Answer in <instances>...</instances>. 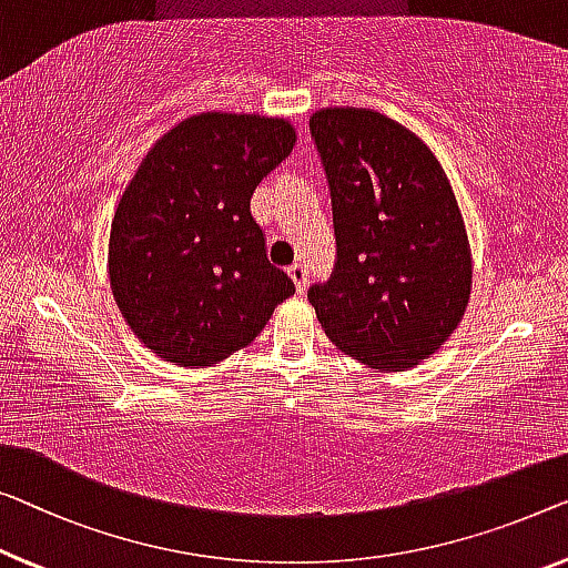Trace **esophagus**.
<instances>
[{
    "label": "esophagus",
    "instance_id": "esophagus-1",
    "mask_svg": "<svg viewBox=\"0 0 568 568\" xmlns=\"http://www.w3.org/2000/svg\"><path fill=\"white\" fill-rule=\"evenodd\" d=\"M287 275H291V281L295 283V291H298V293L306 291L308 270H306V265H303V262H295V265L287 267Z\"/></svg>",
    "mask_w": 568,
    "mask_h": 568
}]
</instances>
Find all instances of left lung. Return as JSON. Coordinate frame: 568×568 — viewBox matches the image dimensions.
Masks as SVG:
<instances>
[{"mask_svg":"<svg viewBox=\"0 0 568 568\" xmlns=\"http://www.w3.org/2000/svg\"><path fill=\"white\" fill-rule=\"evenodd\" d=\"M332 189L336 270L308 291L318 324L379 372L420 365L462 324L471 247L436 152L390 116L357 106L311 114Z\"/></svg>","mask_w":568,"mask_h":568,"instance_id":"1","label":"left lung"}]
</instances>
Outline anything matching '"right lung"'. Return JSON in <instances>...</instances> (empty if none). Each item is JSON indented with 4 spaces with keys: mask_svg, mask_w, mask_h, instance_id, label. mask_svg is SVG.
Here are the masks:
<instances>
[{
    "mask_svg": "<svg viewBox=\"0 0 568 568\" xmlns=\"http://www.w3.org/2000/svg\"><path fill=\"white\" fill-rule=\"evenodd\" d=\"M295 142L283 116L201 112L140 160L116 201L106 273L126 326L160 359L219 365L295 293L250 214L257 183Z\"/></svg>",
    "mask_w": 568,
    "mask_h": 568,
    "instance_id": "obj_1",
    "label": "right lung"
}]
</instances>
